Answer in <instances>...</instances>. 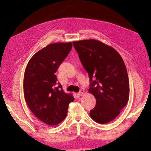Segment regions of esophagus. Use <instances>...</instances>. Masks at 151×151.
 I'll list each match as a JSON object with an SVG mask.
<instances>
[{
  "label": "esophagus",
  "mask_w": 151,
  "mask_h": 151,
  "mask_svg": "<svg viewBox=\"0 0 151 151\" xmlns=\"http://www.w3.org/2000/svg\"><path fill=\"white\" fill-rule=\"evenodd\" d=\"M84 89H81V90L78 92V95H80V96H82V95H84Z\"/></svg>",
  "instance_id": "obj_1"
}]
</instances>
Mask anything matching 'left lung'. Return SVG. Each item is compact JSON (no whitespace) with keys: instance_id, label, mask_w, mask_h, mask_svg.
<instances>
[{"instance_id":"1","label":"left lung","mask_w":151,"mask_h":151,"mask_svg":"<svg viewBox=\"0 0 151 151\" xmlns=\"http://www.w3.org/2000/svg\"><path fill=\"white\" fill-rule=\"evenodd\" d=\"M73 43L89 75L88 91L96 99L90 117L98 123H108L118 116L129 101V81L124 61L113 47L99 40Z\"/></svg>"}]
</instances>
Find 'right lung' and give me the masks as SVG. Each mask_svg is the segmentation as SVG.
Masks as SVG:
<instances>
[{"instance_id": "obj_1", "label": "right lung", "mask_w": 151, "mask_h": 151, "mask_svg": "<svg viewBox=\"0 0 151 151\" xmlns=\"http://www.w3.org/2000/svg\"><path fill=\"white\" fill-rule=\"evenodd\" d=\"M72 47L71 42L48 45L31 58L25 69V101L35 116L47 124L61 123L74 101L72 93L64 92L55 75Z\"/></svg>"}]
</instances>
